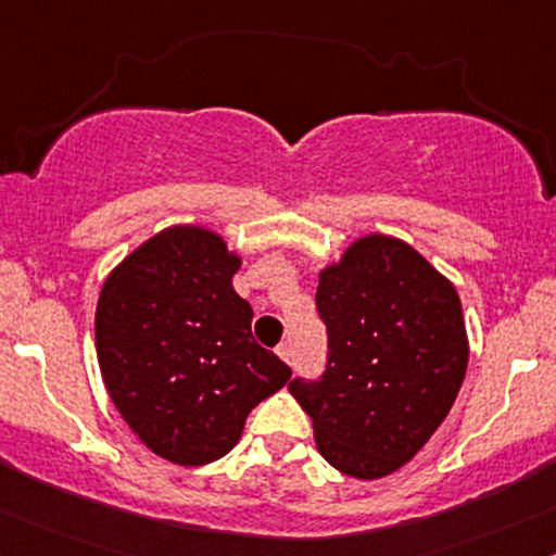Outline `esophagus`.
I'll return each instance as SVG.
<instances>
[{"mask_svg": "<svg viewBox=\"0 0 556 556\" xmlns=\"http://www.w3.org/2000/svg\"><path fill=\"white\" fill-rule=\"evenodd\" d=\"M277 356L282 358L285 364H288V367H292V351H290V345L288 343H282L277 348Z\"/></svg>", "mask_w": 556, "mask_h": 556, "instance_id": "obj_1", "label": "esophagus"}]
</instances>
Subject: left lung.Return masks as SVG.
<instances>
[{
  "label": "left lung",
  "mask_w": 556,
  "mask_h": 556,
  "mask_svg": "<svg viewBox=\"0 0 556 556\" xmlns=\"http://www.w3.org/2000/svg\"><path fill=\"white\" fill-rule=\"evenodd\" d=\"M329 334L319 382L290 393L338 472L380 480L412 462L454 406L469 362L459 292L399 237L369 235L319 268Z\"/></svg>",
  "instance_id": "8db88e82"
}]
</instances>
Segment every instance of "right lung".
<instances>
[{"instance_id":"right-lung-1","label":"right lung","mask_w":556,"mask_h":556,"mask_svg":"<svg viewBox=\"0 0 556 556\" xmlns=\"http://www.w3.org/2000/svg\"><path fill=\"white\" fill-rule=\"evenodd\" d=\"M240 266L218 231L174 224L134 248L100 290L102 382L134 435L170 465L229 454L248 414L292 375L250 334L253 308L231 288Z\"/></svg>"}]
</instances>
